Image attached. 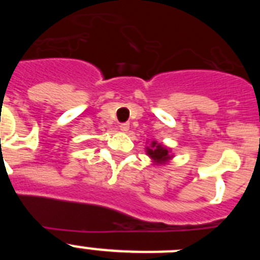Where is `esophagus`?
I'll return each mask as SVG.
<instances>
[{
    "mask_svg": "<svg viewBox=\"0 0 260 260\" xmlns=\"http://www.w3.org/2000/svg\"><path fill=\"white\" fill-rule=\"evenodd\" d=\"M128 128H130V123H127V122L121 123V125H119V130H121V132H123V133L128 132Z\"/></svg>",
    "mask_w": 260,
    "mask_h": 260,
    "instance_id": "34e87169",
    "label": "esophagus"
}]
</instances>
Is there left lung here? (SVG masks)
<instances>
[{"instance_id": "left-lung-1", "label": "left lung", "mask_w": 260, "mask_h": 260, "mask_svg": "<svg viewBox=\"0 0 260 260\" xmlns=\"http://www.w3.org/2000/svg\"><path fill=\"white\" fill-rule=\"evenodd\" d=\"M146 152L155 165H165L173 158L171 148H168L161 143H157L156 141H152L150 146L146 147Z\"/></svg>"}]
</instances>
